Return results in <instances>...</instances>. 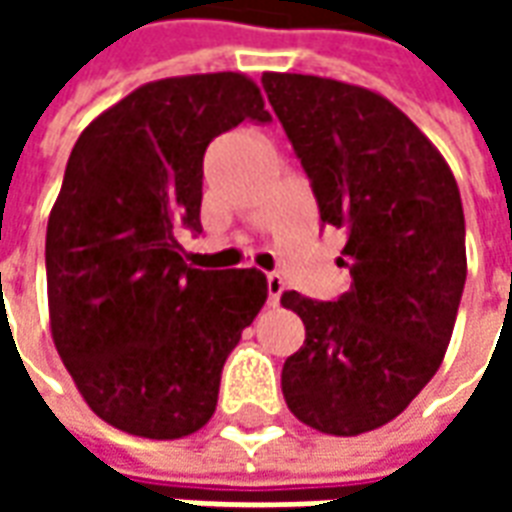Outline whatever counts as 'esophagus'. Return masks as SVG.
I'll use <instances>...</instances> for the list:
<instances>
[{"label": "esophagus", "mask_w": 512, "mask_h": 512, "mask_svg": "<svg viewBox=\"0 0 512 512\" xmlns=\"http://www.w3.org/2000/svg\"><path fill=\"white\" fill-rule=\"evenodd\" d=\"M282 290H285V279L279 277V274H268V304H271V307H277L279 304Z\"/></svg>", "instance_id": "34e87169"}]
</instances>
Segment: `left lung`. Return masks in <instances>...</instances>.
<instances>
[{"instance_id":"left-lung-1","label":"left lung","mask_w":512,"mask_h":512,"mask_svg":"<svg viewBox=\"0 0 512 512\" xmlns=\"http://www.w3.org/2000/svg\"><path fill=\"white\" fill-rule=\"evenodd\" d=\"M263 87L321 222L348 233L351 288L337 301L282 293L304 345L282 395L304 425L359 436L406 411L436 376L466 282L461 191L436 145L392 101L359 84L263 73Z\"/></svg>"}]
</instances>
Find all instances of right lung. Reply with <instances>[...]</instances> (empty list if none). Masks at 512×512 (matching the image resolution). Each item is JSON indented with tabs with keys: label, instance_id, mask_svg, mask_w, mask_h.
I'll return each instance as SVG.
<instances>
[{
	"label": "right lung",
	"instance_id": "1",
	"mask_svg": "<svg viewBox=\"0 0 512 512\" xmlns=\"http://www.w3.org/2000/svg\"><path fill=\"white\" fill-rule=\"evenodd\" d=\"M244 120H271L244 73L158 79L95 117L68 158L46 230L51 337L84 403L131 436L200 430L268 299L263 271L191 268L175 241L178 224L202 230L205 147Z\"/></svg>",
	"mask_w": 512,
	"mask_h": 512
}]
</instances>
